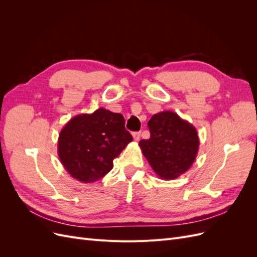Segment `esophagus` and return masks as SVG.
Instances as JSON below:
<instances>
[{
  "mask_svg": "<svg viewBox=\"0 0 257 257\" xmlns=\"http://www.w3.org/2000/svg\"><path fill=\"white\" fill-rule=\"evenodd\" d=\"M133 138L135 142H138L139 139H141V133H139V132H135V133H133Z\"/></svg>",
  "mask_w": 257,
  "mask_h": 257,
  "instance_id": "1",
  "label": "esophagus"
}]
</instances>
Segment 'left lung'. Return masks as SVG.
I'll use <instances>...</instances> for the list:
<instances>
[{"instance_id":"8db88e82","label":"left lung","mask_w":257,"mask_h":257,"mask_svg":"<svg viewBox=\"0 0 257 257\" xmlns=\"http://www.w3.org/2000/svg\"><path fill=\"white\" fill-rule=\"evenodd\" d=\"M148 127L150 138L139 142V147L154 173L174 180L189 170L199 147L196 128L173 111L153 114Z\"/></svg>"}]
</instances>
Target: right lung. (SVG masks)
<instances>
[{
    "label": "right lung",
    "instance_id": "right-lung-1",
    "mask_svg": "<svg viewBox=\"0 0 257 257\" xmlns=\"http://www.w3.org/2000/svg\"><path fill=\"white\" fill-rule=\"evenodd\" d=\"M121 113L98 108L75 115L61 130L58 154L62 165L76 180L95 182L110 172L113 160L133 137Z\"/></svg>",
    "mask_w": 257,
    "mask_h": 257
}]
</instances>
